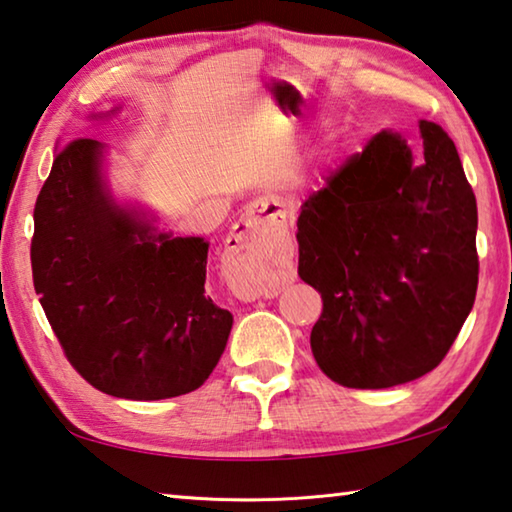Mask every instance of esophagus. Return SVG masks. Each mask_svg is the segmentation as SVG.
Returning a JSON list of instances; mask_svg holds the SVG:
<instances>
[{"instance_id": "1", "label": "esophagus", "mask_w": 512, "mask_h": 512, "mask_svg": "<svg viewBox=\"0 0 512 512\" xmlns=\"http://www.w3.org/2000/svg\"><path fill=\"white\" fill-rule=\"evenodd\" d=\"M291 212L284 205L262 203L241 216L239 223L232 228L228 241V253H225V277L232 293L239 300H257V298H275L277 282L268 275L262 259V232L264 225L275 223L282 225L289 221Z\"/></svg>"}]
</instances>
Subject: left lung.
<instances>
[{
    "label": "left lung",
    "mask_w": 512,
    "mask_h": 512,
    "mask_svg": "<svg viewBox=\"0 0 512 512\" xmlns=\"http://www.w3.org/2000/svg\"><path fill=\"white\" fill-rule=\"evenodd\" d=\"M420 140L377 133L300 207L298 275L323 298L311 352L341 386L427 375L474 305L476 198L443 128L422 119Z\"/></svg>",
    "instance_id": "obj_1"
}]
</instances>
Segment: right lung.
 Here are the masks:
<instances>
[{"label":"right lung","instance_id":"add662e5","mask_svg":"<svg viewBox=\"0 0 512 512\" xmlns=\"http://www.w3.org/2000/svg\"><path fill=\"white\" fill-rule=\"evenodd\" d=\"M106 151L85 137L56 153L33 210V287L67 361L101 393L144 402L192 393L232 329L230 311L205 296L210 244L117 203Z\"/></svg>","mask_w":512,"mask_h":512}]
</instances>
